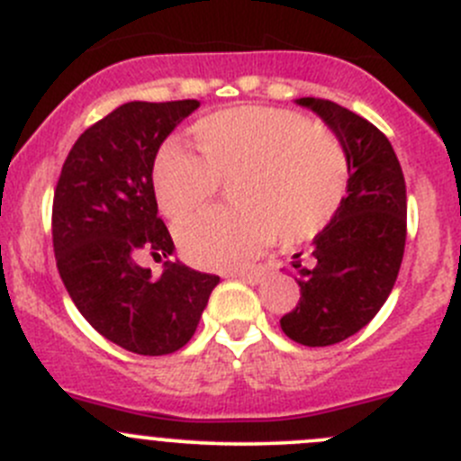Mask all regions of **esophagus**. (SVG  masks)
Here are the masks:
<instances>
[{
	"label": "esophagus",
	"instance_id": "34e87169",
	"mask_svg": "<svg viewBox=\"0 0 461 461\" xmlns=\"http://www.w3.org/2000/svg\"><path fill=\"white\" fill-rule=\"evenodd\" d=\"M231 276L240 278V281L249 283V285H257V283H260L265 278V269H240V272H234Z\"/></svg>",
	"mask_w": 461,
	"mask_h": 461
}]
</instances>
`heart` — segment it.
<instances>
[{"mask_svg": "<svg viewBox=\"0 0 461 461\" xmlns=\"http://www.w3.org/2000/svg\"><path fill=\"white\" fill-rule=\"evenodd\" d=\"M198 153L178 140L153 160L158 207L174 222L201 213L230 185L234 209L209 212L178 234L185 258L207 269L236 267L269 245L312 239L346 201L350 162L341 140L305 115L278 106L240 104L192 124Z\"/></svg>", "mask_w": 461, "mask_h": 461, "instance_id": "heart-1", "label": "heart"}]
</instances>
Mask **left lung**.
I'll return each mask as SVG.
<instances>
[{"label": "left lung", "mask_w": 461, "mask_h": 461, "mask_svg": "<svg viewBox=\"0 0 461 461\" xmlns=\"http://www.w3.org/2000/svg\"><path fill=\"white\" fill-rule=\"evenodd\" d=\"M339 138L350 162L346 201L314 239L310 265L294 254L301 299L281 319L292 341L334 346L375 319L397 281L406 248V183L388 138L337 102L301 97Z\"/></svg>", "instance_id": "8db88e82"}]
</instances>
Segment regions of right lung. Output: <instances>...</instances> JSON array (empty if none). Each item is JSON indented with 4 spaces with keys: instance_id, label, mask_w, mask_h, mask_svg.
I'll list each match as a JSON object with an SVG mask.
<instances>
[{
    "instance_id": "add662e5",
    "label": "right lung",
    "mask_w": 461,
    "mask_h": 461,
    "mask_svg": "<svg viewBox=\"0 0 461 461\" xmlns=\"http://www.w3.org/2000/svg\"><path fill=\"white\" fill-rule=\"evenodd\" d=\"M198 100L127 102L77 138L53 196V249L76 308L115 346L147 357L180 350L198 328L221 278L167 260L165 272L138 252L174 254L158 216L153 160Z\"/></svg>"
}]
</instances>
